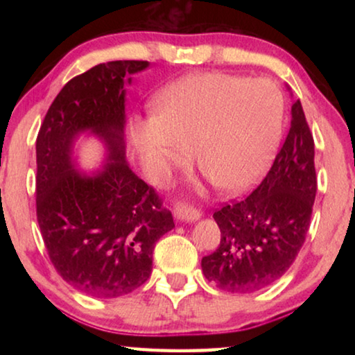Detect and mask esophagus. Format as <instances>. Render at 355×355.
<instances>
[{
  "label": "esophagus",
  "instance_id": "esophagus-1",
  "mask_svg": "<svg viewBox=\"0 0 355 355\" xmlns=\"http://www.w3.org/2000/svg\"><path fill=\"white\" fill-rule=\"evenodd\" d=\"M173 216H175V219L182 222H196L200 219V213L192 207L184 205V203H177L173 207Z\"/></svg>",
  "mask_w": 355,
  "mask_h": 355
}]
</instances>
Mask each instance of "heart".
<instances>
[{"mask_svg":"<svg viewBox=\"0 0 355 355\" xmlns=\"http://www.w3.org/2000/svg\"><path fill=\"white\" fill-rule=\"evenodd\" d=\"M284 97L269 80L197 73L171 86L153 119L137 125L142 166L164 180L189 161L216 188L241 191L260 175L277 144Z\"/></svg>","mask_w":355,"mask_h":355,"instance_id":"heart-1","label":"heart"}]
</instances>
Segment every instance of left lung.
<instances>
[{
    "label": "left lung",
    "mask_w": 355,
    "mask_h": 355,
    "mask_svg": "<svg viewBox=\"0 0 355 355\" xmlns=\"http://www.w3.org/2000/svg\"><path fill=\"white\" fill-rule=\"evenodd\" d=\"M315 196V142L294 100L290 131L261 184L213 214L220 243L202 258L208 282L230 293H254L279 280L305 241Z\"/></svg>",
    "instance_id": "obj_1"
}]
</instances>
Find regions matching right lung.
Masks as SVG:
<instances>
[{
    "mask_svg": "<svg viewBox=\"0 0 355 355\" xmlns=\"http://www.w3.org/2000/svg\"><path fill=\"white\" fill-rule=\"evenodd\" d=\"M148 65L112 61L75 76L51 103L35 142V207L48 255L69 285L100 299L147 282L156 241L175 227L125 152V84ZM81 135L104 146L101 170L87 174L77 164Z\"/></svg>",
    "mask_w": 355,
    "mask_h": 355,
    "instance_id": "right-lung-1",
    "label": "right lung"
}]
</instances>
